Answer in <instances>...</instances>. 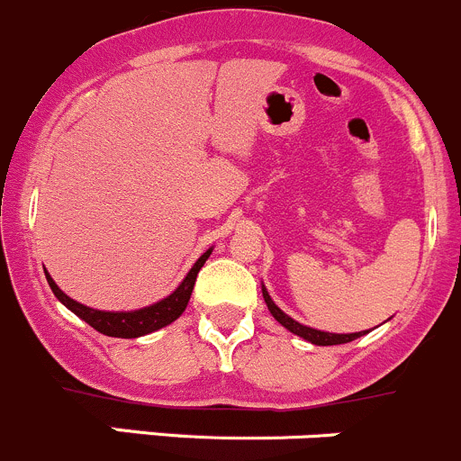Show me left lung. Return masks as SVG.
Wrapping results in <instances>:
<instances>
[{
    "mask_svg": "<svg viewBox=\"0 0 461 461\" xmlns=\"http://www.w3.org/2000/svg\"><path fill=\"white\" fill-rule=\"evenodd\" d=\"M262 295H264V303H267L268 312H271V316L276 318V321L280 322L285 330H289L291 334L300 336V339H304L307 343H312V345H343V343H352V340L361 339V336L367 334V331H357V334H331V331L313 330V327H307V325H303V322L294 321L291 316H286V313L282 312L276 303H273L271 295H268L267 286L264 285H262Z\"/></svg>",
    "mask_w": 461,
    "mask_h": 461,
    "instance_id": "8db88e82",
    "label": "left lung"
}]
</instances>
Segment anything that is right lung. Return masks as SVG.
Masks as SVG:
<instances>
[{
    "label": "right lung",
    "mask_w": 461,
    "mask_h": 461,
    "mask_svg": "<svg viewBox=\"0 0 461 461\" xmlns=\"http://www.w3.org/2000/svg\"><path fill=\"white\" fill-rule=\"evenodd\" d=\"M211 253L212 249H208L206 253L193 264L188 276L181 280V285L176 286L170 295H166V298L158 300V303L149 304V307L134 309V312H103V309H91L86 307V304H80L77 300L69 298V295L56 285V280L49 276L47 268H44V276H47V282L49 286H51L53 294H56V298L60 300L69 312H74L77 318H82L86 325L94 327L95 331H100V334L104 336H113V339H139V336L152 334V331L170 325V322H175L176 318L185 312L190 295H193L199 268L206 264Z\"/></svg>",
    "instance_id": "1"
}]
</instances>
